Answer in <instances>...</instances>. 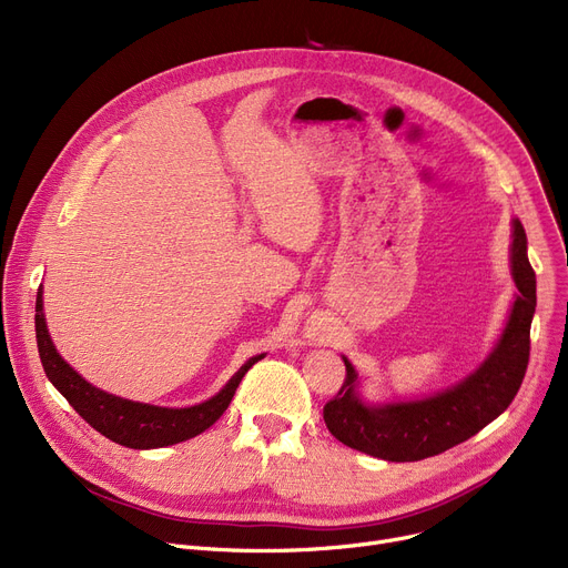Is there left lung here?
I'll use <instances>...</instances> for the list:
<instances>
[{
    "label": "left lung",
    "mask_w": 568,
    "mask_h": 568,
    "mask_svg": "<svg viewBox=\"0 0 568 568\" xmlns=\"http://www.w3.org/2000/svg\"><path fill=\"white\" fill-rule=\"evenodd\" d=\"M511 276L518 287L504 329L486 359L449 389L416 400L368 403L347 356L345 382L324 405V424L349 449L389 463H412L437 456L469 439L511 405L527 362L529 329L536 311V276L527 260V234L511 221Z\"/></svg>",
    "instance_id": "1"
}]
</instances>
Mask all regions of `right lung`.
I'll return each instance as SVG.
<instances>
[{
  "label": "right lung",
  "mask_w": 568,
  "mask_h": 568,
  "mask_svg": "<svg viewBox=\"0 0 568 568\" xmlns=\"http://www.w3.org/2000/svg\"><path fill=\"white\" fill-rule=\"evenodd\" d=\"M37 345L43 371L54 389L71 403V407L89 426L108 439L129 446V449H159V446L186 442L204 433L209 426H214L221 419V414L227 409L239 382H242L248 368L264 359V354L251 356L227 379V384L216 396L191 407H159L119 398L99 389L94 384H89L57 352L45 324L43 287H39L37 292Z\"/></svg>",
  "instance_id": "right-lung-1"
}]
</instances>
